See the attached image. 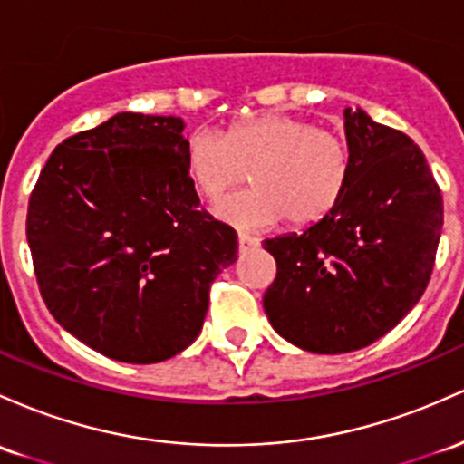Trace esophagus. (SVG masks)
<instances>
[{"label":"esophagus","mask_w":464,"mask_h":464,"mask_svg":"<svg viewBox=\"0 0 464 464\" xmlns=\"http://www.w3.org/2000/svg\"><path fill=\"white\" fill-rule=\"evenodd\" d=\"M237 246H240V253H248V251H253V248L259 246V240L257 237L246 236V233H240V236H237Z\"/></svg>","instance_id":"1"}]
</instances>
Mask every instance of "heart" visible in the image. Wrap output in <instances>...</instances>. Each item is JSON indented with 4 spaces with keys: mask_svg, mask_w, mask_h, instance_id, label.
<instances>
[{
    "mask_svg": "<svg viewBox=\"0 0 464 464\" xmlns=\"http://www.w3.org/2000/svg\"><path fill=\"white\" fill-rule=\"evenodd\" d=\"M191 185L207 202L220 200L251 171L248 191L228 196L218 218L240 228H266L286 218L306 228L337 208L353 176V154L341 136L288 114L233 121L222 134L196 130L185 142Z\"/></svg>",
    "mask_w": 464,
    "mask_h": 464,
    "instance_id": "obj_1",
    "label": "heart"
}]
</instances>
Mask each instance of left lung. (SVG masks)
<instances>
[{
	"mask_svg": "<svg viewBox=\"0 0 464 464\" xmlns=\"http://www.w3.org/2000/svg\"><path fill=\"white\" fill-rule=\"evenodd\" d=\"M353 176L330 216L262 244L277 262L268 322L297 348L341 354L388 334L430 284L442 196L410 136L345 110Z\"/></svg>",
	"mask_w": 464,
	"mask_h": 464,
	"instance_id": "left-lung-1",
	"label": "left lung"
}]
</instances>
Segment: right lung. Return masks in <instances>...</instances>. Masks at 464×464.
Returning a JSON list of instances; mask_svg holds the SVG:
<instances>
[{
  "label": "right lung",
  "instance_id": "add662e5",
  "mask_svg": "<svg viewBox=\"0 0 464 464\" xmlns=\"http://www.w3.org/2000/svg\"><path fill=\"white\" fill-rule=\"evenodd\" d=\"M185 123L134 111L53 151L30 193L25 236L53 317L96 353L158 363L202 330L237 236L200 208Z\"/></svg>",
  "mask_w": 464,
  "mask_h": 464
}]
</instances>
